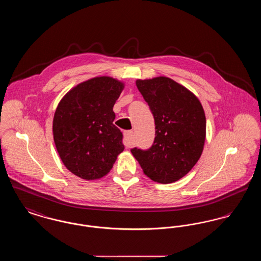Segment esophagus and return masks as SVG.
Instances as JSON below:
<instances>
[{"mask_svg": "<svg viewBox=\"0 0 261 261\" xmlns=\"http://www.w3.org/2000/svg\"><path fill=\"white\" fill-rule=\"evenodd\" d=\"M124 144L126 147H130L131 146V142H132V136H133V131L132 130H127L124 131Z\"/></svg>", "mask_w": 261, "mask_h": 261, "instance_id": "34e87169", "label": "esophagus"}]
</instances>
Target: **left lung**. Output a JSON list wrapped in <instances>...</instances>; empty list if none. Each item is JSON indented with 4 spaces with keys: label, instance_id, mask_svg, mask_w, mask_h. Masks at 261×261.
<instances>
[{
    "label": "left lung",
    "instance_id": "left-lung-1",
    "mask_svg": "<svg viewBox=\"0 0 261 261\" xmlns=\"http://www.w3.org/2000/svg\"><path fill=\"white\" fill-rule=\"evenodd\" d=\"M136 85L153 115L155 137L149 149L134 148L131 152L149 179L173 183L201 155L206 129L204 111L191 91L168 77L138 79Z\"/></svg>",
    "mask_w": 261,
    "mask_h": 261
}]
</instances>
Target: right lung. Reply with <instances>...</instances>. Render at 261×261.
<instances>
[{
	"instance_id": "add662e5",
	"label": "right lung",
	"mask_w": 261,
	"mask_h": 261,
	"mask_svg": "<svg viewBox=\"0 0 261 261\" xmlns=\"http://www.w3.org/2000/svg\"><path fill=\"white\" fill-rule=\"evenodd\" d=\"M124 84L109 76L89 79L61 99L53 121L56 148L65 167L85 180L111 171L123 151L122 133L112 111Z\"/></svg>"
}]
</instances>
